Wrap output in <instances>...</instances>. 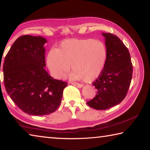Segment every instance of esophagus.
Masks as SVG:
<instances>
[{
  "label": "esophagus",
  "instance_id": "esophagus-1",
  "mask_svg": "<svg viewBox=\"0 0 150 150\" xmlns=\"http://www.w3.org/2000/svg\"><path fill=\"white\" fill-rule=\"evenodd\" d=\"M71 84H72L73 85H74V86H75V87H79V88H81V87H83V85L79 84V83H75V82H71Z\"/></svg>",
  "mask_w": 150,
  "mask_h": 150
}]
</instances>
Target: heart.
Segmentation results:
<instances>
[{
    "mask_svg": "<svg viewBox=\"0 0 150 150\" xmlns=\"http://www.w3.org/2000/svg\"><path fill=\"white\" fill-rule=\"evenodd\" d=\"M106 59V49L103 42L93 39H69L62 42L57 51H50L47 63L55 78L64 77L71 65V78L88 83L99 76Z\"/></svg>",
    "mask_w": 150,
    "mask_h": 150,
    "instance_id": "b5f03b06",
    "label": "heart"
}]
</instances>
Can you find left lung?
Segmentation results:
<instances>
[{"label":"left lung","instance_id":"obj_1","mask_svg":"<svg viewBox=\"0 0 150 150\" xmlns=\"http://www.w3.org/2000/svg\"><path fill=\"white\" fill-rule=\"evenodd\" d=\"M103 35L106 47L105 64L102 72L93 83L97 94L87 103L96 110H106L124 99L133 72L130 53L122 41L110 33H103Z\"/></svg>","mask_w":150,"mask_h":150}]
</instances>
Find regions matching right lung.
<instances>
[{
  "instance_id": "1",
  "label": "right lung",
  "mask_w": 150,
  "mask_h": 150,
  "mask_svg": "<svg viewBox=\"0 0 150 150\" xmlns=\"http://www.w3.org/2000/svg\"><path fill=\"white\" fill-rule=\"evenodd\" d=\"M46 42L41 36L22 35L12 44L2 66L7 93L19 108L30 115L55 112L67 85V82L54 79L44 69Z\"/></svg>"
}]
</instances>
